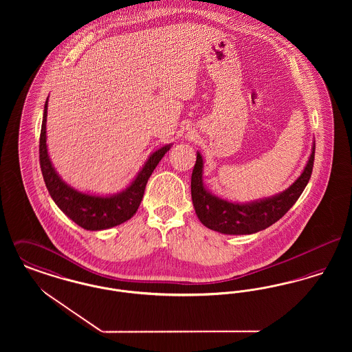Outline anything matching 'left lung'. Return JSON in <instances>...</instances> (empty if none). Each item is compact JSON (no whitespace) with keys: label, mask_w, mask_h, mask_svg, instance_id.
Returning a JSON list of instances; mask_svg holds the SVG:
<instances>
[{"label":"left lung","mask_w":352,"mask_h":352,"mask_svg":"<svg viewBox=\"0 0 352 352\" xmlns=\"http://www.w3.org/2000/svg\"><path fill=\"white\" fill-rule=\"evenodd\" d=\"M316 142L301 175L286 190L268 198L251 201H226L210 191L203 182L204 161L197 151L191 175V198L195 214L207 228L224 234H251L263 231L284 217L301 197L314 165Z\"/></svg>","instance_id":"left-lung-1"}]
</instances>
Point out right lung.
<instances>
[{
  "instance_id": "obj_1",
  "label": "right lung",
  "mask_w": 352,
  "mask_h": 352,
  "mask_svg": "<svg viewBox=\"0 0 352 352\" xmlns=\"http://www.w3.org/2000/svg\"><path fill=\"white\" fill-rule=\"evenodd\" d=\"M47 104L49 98L43 109V120L39 138V162L45 184L52 201H55V204L60 208V211L65 215H67L72 221H75L78 226H80L87 231L108 230L129 220L140 207L145 187L148 184V179L151 178L153 170L162 160V157L170 151L173 144L164 145L162 148L153 151L148 157L146 162L134 177L133 181L124 190L109 195L83 192L65 182L51 162L46 144Z\"/></svg>"
}]
</instances>
